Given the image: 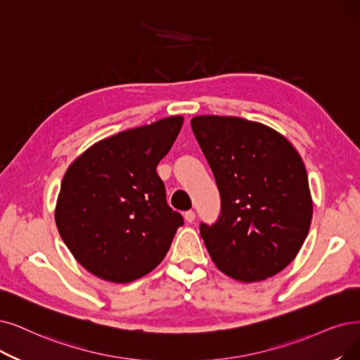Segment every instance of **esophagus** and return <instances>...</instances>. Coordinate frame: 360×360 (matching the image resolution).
Here are the masks:
<instances>
[{"instance_id":"1","label":"esophagus","mask_w":360,"mask_h":360,"mask_svg":"<svg viewBox=\"0 0 360 360\" xmlns=\"http://www.w3.org/2000/svg\"><path fill=\"white\" fill-rule=\"evenodd\" d=\"M195 219H196V214L193 211H186L184 212V220L188 223H193Z\"/></svg>"}]
</instances>
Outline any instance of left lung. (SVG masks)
<instances>
[{"mask_svg":"<svg viewBox=\"0 0 360 360\" xmlns=\"http://www.w3.org/2000/svg\"><path fill=\"white\" fill-rule=\"evenodd\" d=\"M221 198L200 238L227 276L264 281L288 266L309 233L313 202L303 160L273 128L238 117L191 121Z\"/></svg>","mask_w":360,"mask_h":360,"instance_id":"8db88e82","label":"left lung"}]
</instances>
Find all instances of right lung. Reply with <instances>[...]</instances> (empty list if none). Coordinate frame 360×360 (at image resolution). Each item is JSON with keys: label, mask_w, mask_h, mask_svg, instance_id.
<instances>
[{"label": "right lung", "mask_w": 360, "mask_h": 360, "mask_svg": "<svg viewBox=\"0 0 360 360\" xmlns=\"http://www.w3.org/2000/svg\"><path fill=\"white\" fill-rule=\"evenodd\" d=\"M183 117H169L103 139L70 164L54 219L77 262L94 276L128 283L168 252L183 217L165 199L156 167Z\"/></svg>", "instance_id": "add662e5"}]
</instances>
